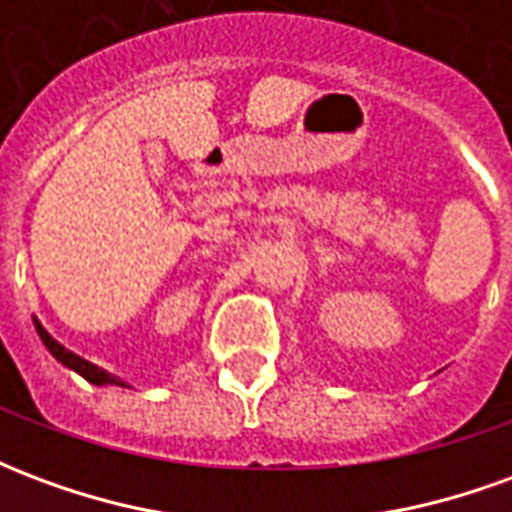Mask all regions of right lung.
Returning <instances> with one entry per match:
<instances>
[{"label": "right lung", "instance_id": "1", "mask_svg": "<svg viewBox=\"0 0 512 512\" xmlns=\"http://www.w3.org/2000/svg\"><path fill=\"white\" fill-rule=\"evenodd\" d=\"M35 329H38L40 340H43V345L49 348L51 356H54L57 362H62V365H65V367H71V370H76V373H79V376H82V378H87L90 384H98V386L120 384V381H117L115 376H109V373H104L101 367L90 365L87 359L71 354V351H68V348H62V345L57 343V340H51V334L46 332V329H43V326H40L38 321H35Z\"/></svg>", "mask_w": 512, "mask_h": 512}]
</instances>
